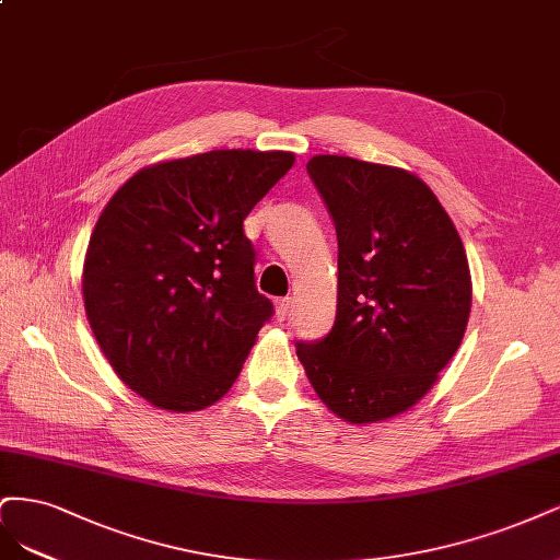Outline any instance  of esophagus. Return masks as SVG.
Instances as JSON below:
<instances>
[{
	"instance_id": "1",
	"label": "esophagus",
	"mask_w": 560,
	"mask_h": 560,
	"mask_svg": "<svg viewBox=\"0 0 560 560\" xmlns=\"http://www.w3.org/2000/svg\"><path fill=\"white\" fill-rule=\"evenodd\" d=\"M275 314H277V320H285V316L291 314V298L275 300Z\"/></svg>"
}]
</instances>
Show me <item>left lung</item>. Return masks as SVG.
Returning <instances> with one entry per match:
<instances>
[{"instance_id":"left-lung-1","label":"left lung","mask_w":560,"mask_h":560,"mask_svg":"<svg viewBox=\"0 0 560 560\" xmlns=\"http://www.w3.org/2000/svg\"><path fill=\"white\" fill-rule=\"evenodd\" d=\"M337 230V316L298 358L318 398L353 425L398 417L435 386L472 306L460 234L425 182L400 167L314 155Z\"/></svg>"}]
</instances>
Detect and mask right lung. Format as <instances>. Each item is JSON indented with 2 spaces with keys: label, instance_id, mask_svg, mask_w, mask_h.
Wrapping results in <instances>:
<instances>
[{
  "label": "right lung",
  "instance_id": "right-lung-1",
  "mask_svg": "<svg viewBox=\"0 0 560 560\" xmlns=\"http://www.w3.org/2000/svg\"><path fill=\"white\" fill-rule=\"evenodd\" d=\"M291 151L221 149L155 162L95 223L81 291L120 382L153 407L200 411L237 382L275 306L258 293L244 219Z\"/></svg>",
  "mask_w": 560,
  "mask_h": 560
}]
</instances>
